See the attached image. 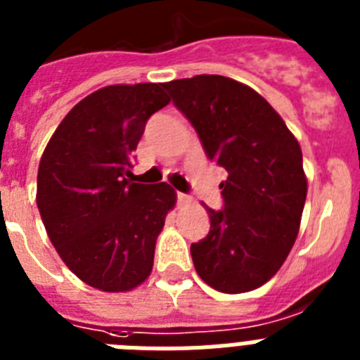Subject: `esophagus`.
Segmentation results:
<instances>
[{"label": "esophagus", "mask_w": 360, "mask_h": 360, "mask_svg": "<svg viewBox=\"0 0 360 360\" xmlns=\"http://www.w3.org/2000/svg\"><path fill=\"white\" fill-rule=\"evenodd\" d=\"M177 199H179V203H190L192 201V198L186 194H181V192H177Z\"/></svg>", "instance_id": "obj_1"}]
</instances>
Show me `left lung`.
<instances>
[{"label":"left lung","instance_id":"1","mask_svg":"<svg viewBox=\"0 0 360 360\" xmlns=\"http://www.w3.org/2000/svg\"><path fill=\"white\" fill-rule=\"evenodd\" d=\"M165 87L205 146L229 174L225 208H207L210 231L190 252L199 278L238 295L262 288L291 252L307 195L297 137L264 96L219 75L172 80Z\"/></svg>","mask_w":360,"mask_h":360}]
</instances>
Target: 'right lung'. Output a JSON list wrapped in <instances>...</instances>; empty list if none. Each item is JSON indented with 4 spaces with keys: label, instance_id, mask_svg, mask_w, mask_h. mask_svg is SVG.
Returning <instances> with one entry per match:
<instances>
[{
    "label": "right lung",
    "instance_id": "add662e5",
    "mask_svg": "<svg viewBox=\"0 0 360 360\" xmlns=\"http://www.w3.org/2000/svg\"><path fill=\"white\" fill-rule=\"evenodd\" d=\"M162 86L96 89L63 117L40 159L36 205L47 236L98 291H131L152 274L157 236L175 207L168 183L128 179L146 120L170 104Z\"/></svg>",
    "mask_w": 360,
    "mask_h": 360
}]
</instances>
